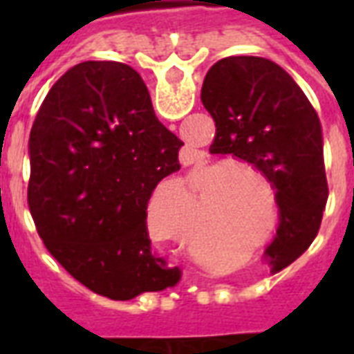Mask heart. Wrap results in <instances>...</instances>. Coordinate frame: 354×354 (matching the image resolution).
Wrapping results in <instances>:
<instances>
[{
  "instance_id": "obj_1",
  "label": "heart",
  "mask_w": 354,
  "mask_h": 354,
  "mask_svg": "<svg viewBox=\"0 0 354 354\" xmlns=\"http://www.w3.org/2000/svg\"><path fill=\"white\" fill-rule=\"evenodd\" d=\"M199 174L216 178L220 174V187L218 197H222V212H220V225L227 230H237L243 237L258 235L267 218V199L261 189L260 182L271 189L269 174L266 170L250 165V162H233L230 159L208 162L201 167ZM195 197L192 185L184 178H167L153 195L151 210H149V230L155 235L174 239L184 243V230L172 222L162 220V210L170 207L176 216H192ZM189 245L193 250H205L208 246V237L205 235V222L192 230Z\"/></svg>"
}]
</instances>
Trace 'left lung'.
Wrapping results in <instances>:
<instances>
[{"label":"left lung","mask_w":354,"mask_h":354,"mask_svg":"<svg viewBox=\"0 0 354 354\" xmlns=\"http://www.w3.org/2000/svg\"><path fill=\"white\" fill-rule=\"evenodd\" d=\"M201 100L216 123L210 153H231L269 174L281 208L277 237L266 254L290 263L317 237L328 184L317 111L290 73L260 57L218 60Z\"/></svg>","instance_id":"8db88e82"}]
</instances>
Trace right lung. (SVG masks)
<instances>
[{"instance_id":"obj_1","label":"right lung","mask_w":354,"mask_h":354,"mask_svg":"<svg viewBox=\"0 0 354 354\" xmlns=\"http://www.w3.org/2000/svg\"><path fill=\"white\" fill-rule=\"evenodd\" d=\"M182 146L131 66L88 60L50 87L30 132L28 205L75 281L121 301L176 284L178 267L151 252L146 218Z\"/></svg>"}]
</instances>
